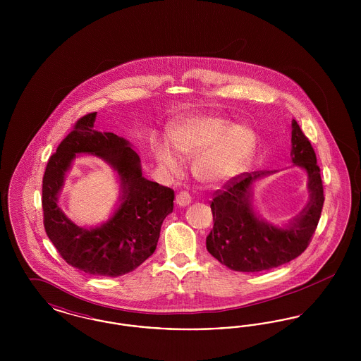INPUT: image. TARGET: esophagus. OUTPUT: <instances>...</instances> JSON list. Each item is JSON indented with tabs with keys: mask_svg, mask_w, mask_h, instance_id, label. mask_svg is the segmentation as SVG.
<instances>
[{
	"mask_svg": "<svg viewBox=\"0 0 361 361\" xmlns=\"http://www.w3.org/2000/svg\"><path fill=\"white\" fill-rule=\"evenodd\" d=\"M192 202L189 193L187 192H180L177 196H176V204L178 207L188 206L189 203Z\"/></svg>",
	"mask_w": 361,
	"mask_h": 361,
	"instance_id": "34e87169",
	"label": "esophagus"
}]
</instances>
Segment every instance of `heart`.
<instances>
[{
  "instance_id": "b5f03b06",
  "label": "heart",
  "mask_w": 361,
  "mask_h": 361,
  "mask_svg": "<svg viewBox=\"0 0 361 361\" xmlns=\"http://www.w3.org/2000/svg\"><path fill=\"white\" fill-rule=\"evenodd\" d=\"M169 139L173 151L168 145H158L154 149L159 172L176 178L183 172L179 159H192L193 177L208 187L221 185L240 176L257 147V137L252 128L209 115L184 119L173 128Z\"/></svg>"
}]
</instances>
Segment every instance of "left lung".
I'll return each mask as SVG.
<instances>
[{
	"label": "left lung",
	"instance_id": "8db88e82",
	"mask_svg": "<svg viewBox=\"0 0 361 361\" xmlns=\"http://www.w3.org/2000/svg\"><path fill=\"white\" fill-rule=\"evenodd\" d=\"M291 159L309 177V203L283 227L262 219L253 207V184L274 172L242 173L211 202L214 227L207 250L237 272L268 271L300 256L309 246L324 207V187L315 152L296 121H292Z\"/></svg>",
	"mask_w": 361,
	"mask_h": 361
}]
</instances>
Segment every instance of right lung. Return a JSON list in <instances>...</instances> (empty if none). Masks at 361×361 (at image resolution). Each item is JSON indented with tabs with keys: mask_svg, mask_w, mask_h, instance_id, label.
<instances>
[{
	"mask_svg": "<svg viewBox=\"0 0 361 361\" xmlns=\"http://www.w3.org/2000/svg\"><path fill=\"white\" fill-rule=\"evenodd\" d=\"M96 115L77 121L47 162L42 190L44 228L71 267L89 275L118 277L154 253L162 222L173 211L174 192L142 176L140 158L128 140L96 131ZM78 154L102 157L121 183V204L106 223L90 229L71 223L57 206L66 173Z\"/></svg>",
	"mask_w": 361,
	"mask_h": 361,
	"instance_id": "obj_1",
	"label": "right lung"
}]
</instances>
